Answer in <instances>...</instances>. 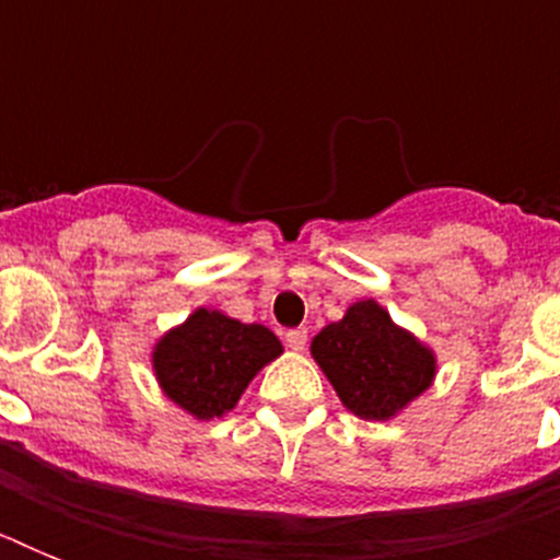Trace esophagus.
Instances as JSON below:
<instances>
[{
    "label": "esophagus",
    "mask_w": 560,
    "mask_h": 560,
    "mask_svg": "<svg viewBox=\"0 0 560 560\" xmlns=\"http://www.w3.org/2000/svg\"><path fill=\"white\" fill-rule=\"evenodd\" d=\"M285 345H289L291 350H305V345H308V330L305 328H291L289 334H285Z\"/></svg>",
    "instance_id": "1"
}]
</instances>
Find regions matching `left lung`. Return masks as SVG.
I'll return each instance as SVG.
<instances>
[{"label": "left lung", "mask_w": 560, "mask_h": 560, "mask_svg": "<svg viewBox=\"0 0 560 560\" xmlns=\"http://www.w3.org/2000/svg\"><path fill=\"white\" fill-rule=\"evenodd\" d=\"M311 355L355 418L393 420L432 387L438 355L375 300L353 303L311 341Z\"/></svg>", "instance_id": "obj_1"}]
</instances>
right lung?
<instances>
[{
  "instance_id": "add662e5",
  "label": "right lung",
  "mask_w": 560,
  "mask_h": 560,
  "mask_svg": "<svg viewBox=\"0 0 560 560\" xmlns=\"http://www.w3.org/2000/svg\"><path fill=\"white\" fill-rule=\"evenodd\" d=\"M283 353L266 325H244L215 308H196L156 339L153 375L165 398L196 420L224 418L249 381Z\"/></svg>"
}]
</instances>
